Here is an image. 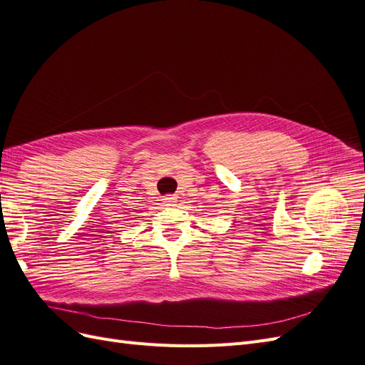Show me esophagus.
<instances>
[{
	"label": "esophagus",
	"instance_id": "34e87169",
	"mask_svg": "<svg viewBox=\"0 0 365 365\" xmlns=\"http://www.w3.org/2000/svg\"><path fill=\"white\" fill-rule=\"evenodd\" d=\"M162 200H163V202H165L168 206H173V203L175 202V195H171V194H168V195L163 197Z\"/></svg>",
	"mask_w": 365,
	"mask_h": 365
}]
</instances>
